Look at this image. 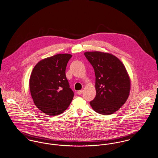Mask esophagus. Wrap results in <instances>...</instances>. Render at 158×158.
<instances>
[{"instance_id":"1","label":"esophagus","mask_w":158,"mask_h":158,"mask_svg":"<svg viewBox=\"0 0 158 158\" xmlns=\"http://www.w3.org/2000/svg\"><path fill=\"white\" fill-rule=\"evenodd\" d=\"M82 93H83V90H78V91L77 92V94H78V95H81Z\"/></svg>"}]
</instances>
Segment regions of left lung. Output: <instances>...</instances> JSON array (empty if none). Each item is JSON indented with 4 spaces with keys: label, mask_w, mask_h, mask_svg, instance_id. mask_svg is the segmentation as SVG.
<instances>
[{
    "label": "left lung",
    "mask_w": 158,
    "mask_h": 158,
    "mask_svg": "<svg viewBox=\"0 0 158 158\" xmlns=\"http://www.w3.org/2000/svg\"><path fill=\"white\" fill-rule=\"evenodd\" d=\"M95 74L96 96L90 102L92 109L101 115L118 110L130 94V78L122 61L114 55L100 51L85 52Z\"/></svg>",
    "instance_id": "1"
}]
</instances>
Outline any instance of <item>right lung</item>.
Listing matches in <instances>:
<instances>
[{
    "instance_id": "obj_1",
    "label": "right lung",
    "mask_w": 158,
    "mask_h": 158,
    "mask_svg": "<svg viewBox=\"0 0 158 158\" xmlns=\"http://www.w3.org/2000/svg\"><path fill=\"white\" fill-rule=\"evenodd\" d=\"M69 54H58L39 61L31 72L29 85L35 105L50 116L62 114L70 105L73 92L66 77Z\"/></svg>"
}]
</instances>
